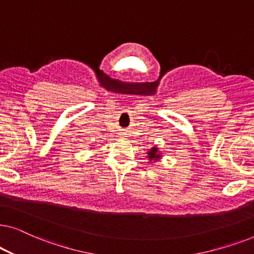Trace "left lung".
I'll use <instances>...</instances> for the list:
<instances>
[{
    "label": "left lung",
    "mask_w": 254,
    "mask_h": 254,
    "mask_svg": "<svg viewBox=\"0 0 254 254\" xmlns=\"http://www.w3.org/2000/svg\"><path fill=\"white\" fill-rule=\"evenodd\" d=\"M158 148H152L150 150L148 151V157L149 161H157V159L161 157V155H158Z\"/></svg>",
    "instance_id": "8db88e82"
}]
</instances>
